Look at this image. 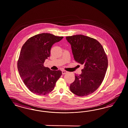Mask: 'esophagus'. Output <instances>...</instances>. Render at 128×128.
<instances>
[{
  "label": "esophagus",
  "instance_id": "1",
  "mask_svg": "<svg viewBox=\"0 0 128 128\" xmlns=\"http://www.w3.org/2000/svg\"><path fill=\"white\" fill-rule=\"evenodd\" d=\"M62 74H66L68 72L65 71V70H62Z\"/></svg>",
  "mask_w": 128,
  "mask_h": 128
}]
</instances>
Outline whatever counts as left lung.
I'll list each match as a JSON object with an SVG mask.
<instances>
[{
  "label": "left lung",
  "instance_id": "8db88e82",
  "mask_svg": "<svg viewBox=\"0 0 128 128\" xmlns=\"http://www.w3.org/2000/svg\"><path fill=\"white\" fill-rule=\"evenodd\" d=\"M70 44L76 62L84 65L82 74L75 75L70 85L71 92L84 96L97 90L104 79L108 67V58L102 44L96 39L82 34L66 36Z\"/></svg>",
  "mask_w": 128,
  "mask_h": 128
}]
</instances>
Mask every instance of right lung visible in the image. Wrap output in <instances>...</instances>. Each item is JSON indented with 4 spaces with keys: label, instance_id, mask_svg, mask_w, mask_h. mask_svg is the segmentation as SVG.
I'll return each mask as SVG.
<instances>
[{
    "label": "right lung",
    "instance_id": "1",
    "mask_svg": "<svg viewBox=\"0 0 128 128\" xmlns=\"http://www.w3.org/2000/svg\"><path fill=\"white\" fill-rule=\"evenodd\" d=\"M63 36L42 33L29 38L20 52L18 69L24 84L32 92L46 95L54 90L56 82L62 76L60 70L52 71L44 66L50 56L51 48Z\"/></svg>",
    "mask_w": 128,
    "mask_h": 128
}]
</instances>
